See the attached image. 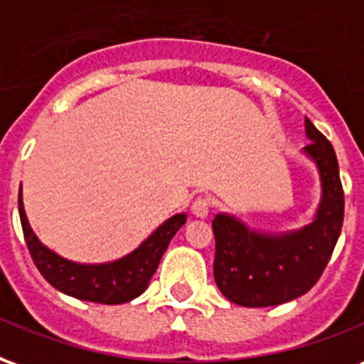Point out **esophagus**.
<instances>
[{"label":"esophagus","mask_w":364,"mask_h":364,"mask_svg":"<svg viewBox=\"0 0 364 364\" xmlns=\"http://www.w3.org/2000/svg\"><path fill=\"white\" fill-rule=\"evenodd\" d=\"M191 213L195 214L197 218H206L208 213H210V200L205 197H197L191 205Z\"/></svg>","instance_id":"34e87169"}]
</instances>
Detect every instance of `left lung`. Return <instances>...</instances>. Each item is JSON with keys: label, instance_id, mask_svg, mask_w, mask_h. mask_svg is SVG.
Here are the masks:
<instances>
[{"label": "left lung", "instance_id": "1", "mask_svg": "<svg viewBox=\"0 0 364 364\" xmlns=\"http://www.w3.org/2000/svg\"><path fill=\"white\" fill-rule=\"evenodd\" d=\"M310 144L302 148L318 173L320 200L312 220L302 228L265 232L240 216L218 213L214 281L224 296L245 308L290 302L312 289L328 265L343 226V189L333 146L304 119Z\"/></svg>", "mask_w": 364, "mask_h": 364}]
</instances>
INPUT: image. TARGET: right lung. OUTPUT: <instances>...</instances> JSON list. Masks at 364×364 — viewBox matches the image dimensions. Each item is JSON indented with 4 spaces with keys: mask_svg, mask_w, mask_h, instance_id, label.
Here are the masks:
<instances>
[{
    "mask_svg": "<svg viewBox=\"0 0 364 364\" xmlns=\"http://www.w3.org/2000/svg\"><path fill=\"white\" fill-rule=\"evenodd\" d=\"M19 216L33 261L46 281L60 292L97 304H124L148 289L171 237L187 222V213L173 214L151 232L136 250L105 263H80L44 245L28 224L23 187H19Z\"/></svg>",
    "mask_w": 364,
    "mask_h": 364,
    "instance_id": "add662e5",
    "label": "right lung"
}]
</instances>
